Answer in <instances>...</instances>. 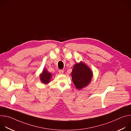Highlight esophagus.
Instances as JSON below:
<instances>
[{
  "label": "esophagus",
  "instance_id": "1",
  "mask_svg": "<svg viewBox=\"0 0 131 131\" xmlns=\"http://www.w3.org/2000/svg\"><path fill=\"white\" fill-rule=\"evenodd\" d=\"M59 72L60 74H63L64 73V70L60 69V70H59Z\"/></svg>",
  "mask_w": 131,
  "mask_h": 131
}]
</instances>
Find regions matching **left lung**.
I'll list each match as a JSON object with an SVG mask.
<instances>
[{
	"instance_id": "obj_1",
	"label": "left lung",
	"mask_w": 131,
	"mask_h": 131,
	"mask_svg": "<svg viewBox=\"0 0 131 131\" xmlns=\"http://www.w3.org/2000/svg\"><path fill=\"white\" fill-rule=\"evenodd\" d=\"M71 76L74 85L80 90L90 83L93 77V72L86 64L81 61L73 65Z\"/></svg>"
}]
</instances>
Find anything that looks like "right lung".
<instances>
[{
  "label": "right lung",
  "mask_w": 131,
  "mask_h": 131,
  "mask_svg": "<svg viewBox=\"0 0 131 131\" xmlns=\"http://www.w3.org/2000/svg\"><path fill=\"white\" fill-rule=\"evenodd\" d=\"M52 77V74L50 72H49L46 68H43L42 72L39 75V78L41 82L45 84H47L50 82Z\"/></svg>",
  "instance_id": "obj_1"
}]
</instances>
